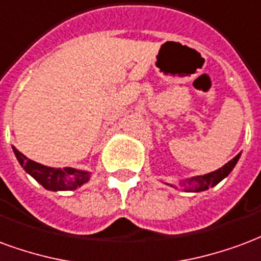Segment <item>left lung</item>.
Wrapping results in <instances>:
<instances>
[{
  "mask_svg": "<svg viewBox=\"0 0 261 261\" xmlns=\"http://www.w3.org/2000/svg\"><path fill=\"white\" fill-rule=\"evenodd\" d=\"M239 157H241V153L238 154L237 157H233L231 161H228L227 164L222 165L221 168H218V170L213 171V172H208V174L206 175L192 176V178H188V179L185 180H180V186L184 188V191L185 192L207 191L208 188L216 186L217 184H220L224 178H227L228 175H229V172L233 170V167L237 165ZM167 185H168V184H167Z\"/></svg>",
  "mask_w": 261,
  "mask_h": 261,
  "instance_id": "1",
  "label": "left lung"
}]
</instances>
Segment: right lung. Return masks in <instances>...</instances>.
<instances>
[{"mask_svg": "<svg viewBox=\"0 0 261 261\" xmlns=\"http://www.w3.org/2000/svg\"><path fill=\"white\" fill-rule=\"evenodd\" d=\"M12 149L19 164L22 165V168L30 176H33L34 179L47 191H75L76 188H81L90 179L89 171L76 170V168H70V167H65V168L47 167V165L39 164L33 160L28 159L18 149H15V147Z\"/></svg>", "mask_w": 261, "mask_h": 261, "instance_id": "1", "label": "right lung"}]
</instances>
